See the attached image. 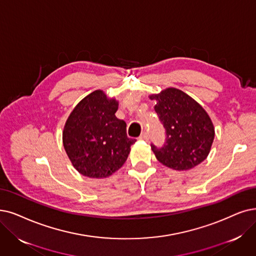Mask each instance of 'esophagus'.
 <instances>
[{
    "mask_svg": "<svg viewBox=\"0 0 256 256\" xmlns=\"http://www.w3.org/2000/svg\"><path fill=\"white\" fill-rule=\"evenodd\" d=\"M140 140H149V136H148V134L147 132H142V134L140 136V138H138Z\"/></svg>",
    "mask_w": 256,
    "mask_h": 256,
    "instance_id": "obj_1",
    "label": "esophagus"
}]
</instances>
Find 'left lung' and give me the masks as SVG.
Masks as SVG:
<instances>
[{
    "label": "left lung",
    "instance_id": "left-lung-1",
    "mask_svg": "<svg viewBox=\"0 0 256 256\" xmlns=\"http://www.w3.org/2000/svg\"><path fill=\"white\" fill-rule=\"evenodd\" d=\"M166 130V144L151 145L156 158L164 166L186 171L205 160L214 140L213 122L196 100L176 88H166L149 96Z\"/></svg>",
    "mask_w": 256,
    "mask_h": 256
}]
</instances>
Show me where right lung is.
<instances>
[{
    "instance_id": "add662e5",
    "label": "right lung",
    "mask_w": 256,
    "mask_h": 256,
    "mask_svg": "<svg viewBox=\"0 0 256 256\" xmlns=\"http://www.w3.org/2000/svg\"><path fill=\"white\" fill-rule=\"evenodd\" d=\"M118 102L96 90L71 111L63 145L72 166L85 176L104 178L126 162L136 140L127 136L126 122L116 116Z\"/></svg>"
}]
</instances>
